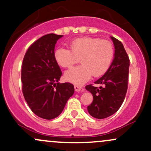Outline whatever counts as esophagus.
<instances>
[{"instance_id": "1", "label": "esophagus", "mask_w": 151, "mask_h": 151, "mask_svg": "<svg viewBox=\"0 0 151 151\" xmlns=\"http://www.w3.org/2000/svg\"><path fill=\"white\" fill-rule=\"evenodd\" d=\"M74 89H75L76 92H80L81 90H82V88H81V86H74Z\"/></svg>"}]
</instances>
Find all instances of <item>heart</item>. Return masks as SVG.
<instances>
[{
  "label": "heart",
  "instance_id": "heart-1",
  "mask_svg": "<svg viewBox=\"0 0 151 151\" xmlns=\"http://www.w3.org/2000/svg\"><path fill=\"white\" fill-rule=\"evenodd\" d=\"M70 50L58 47L54 51L55 61L63 68H70L81 60L82 64L67 70L64 74L66 81L81 86L93 75L99 77L110 67L114 48L109 41L93 37H81L70 43Z\"/></svg>",
  "mask_w": 151,
  "mask_h": 151
}]
</instances>
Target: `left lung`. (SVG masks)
Returning a JSON list of instances; mask_svg holds the SVG:
<instances>
[{
	"label": "left lung",
	"mask_w": 151,
	"mask_h": 151,
	"mask_svg": "<svg viewBox=\"0 0 151 151\" xmlns=\"http://www.w3.org/2000/svg\"><path fill=\"white\" fill-rule=\"evenodd\" d=\"M114 46V58L107 72L95 82L100 87L88 85L86 89L93 96L88 111L94 118L104 119L114 114L125 98L128 88L129 58L120 41L110 37Z\"/></svg>",
	"instance_id": "left-lung-1"
}]
</instances>
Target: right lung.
I'll list each match as a JSON object with an SVG mask.
<instances>
[{"label":"right lung","mask_w":151,"mask_h":151,"mask_svg":"<svg viewBox=\"0 0 151 151\" xmlns=\"http://www.w3.org/2000/svg\"><path fill=\"white\" fill-rule=\"evenodd\" d=\"M62 37L53 33L42 37L29 47L22 62L23 95L31 110L44 119L59 116L74 93L72 84L58 83L62 72L54 54Z\"/></svg>","instance_id":"1"}]
</instances>
